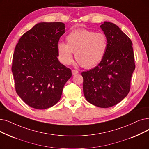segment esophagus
<instances>
[{
	"label": "esophagus",
	"mask_w": 149,
	"mask_h": 149,
	"mask_svg": "<svg viewBox=\"0 0 149 149\" xmlns=\"http://www.w3.org/2000/svg\"><path fill=\"white\" fill-rule=\"evenodd\" d=\"M79 73V72L77 70H72V75H76V74H77Z\"/></svg>",
	"instance_id": "1"
}]
</instances>
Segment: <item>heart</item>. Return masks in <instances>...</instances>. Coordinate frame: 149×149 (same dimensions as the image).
Segmentation results:
<instances>
[{"mask_svg": "<svg viewBox=\"0 0 149 149\" xmlns=\"http://www.w3.org/2000/svg\"><path fill=\"white\" fill-rule=\"evenodd\" d=\"M66 40L68 44L60 42L57 46L59 59L64 64L72 62L75 52L76 60L84 68H93L102 60L108 49L107 36L102 32L75 30L68 35Z\"/></svg>", "mask_w": 149, "mask_h": 149, "instance_id": "obj_1", "label": "heart"}]
</instances>
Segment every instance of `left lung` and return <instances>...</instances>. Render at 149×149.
Returning a JSON list of instances; mask_svg holds the SVG:
<instances>
[{
    "label": "left lung",
    "mask_w": 149,
    "mask_h": 149,
    "mask_svg": "<svg viewBox=\"0 0 149 149\" xmlns=\"http://www.w3.org/2000/svg\"><path fill=\"white\" fill-rule=\"evenodd\" d=\"M100 27L108 40L107 52L97 66L81 75L87 101L106 108L118 104L128 94L135 64L130 39L113 23L105 21Z\"/></svg>",
    "instance_id": "8db88e82"
}]
</instances>
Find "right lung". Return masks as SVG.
<instances>
[{"mask_svg":"<svg viewBox=\"0 0 149 149\" xmlns=\"http://www.w3.org/2000/svg\"><path fill=\"white\" fill-rule=\"evenodd\" d=\"M65 33L63 22H40L19 39L13 56L16 93L31 108L47 109L61 97L71 70L58 59L57 46Z\"/></svg>","mask_w":149,"mask_h":149,"instance_id":"right-lung-1","label":"right lung"}]
</instances>
